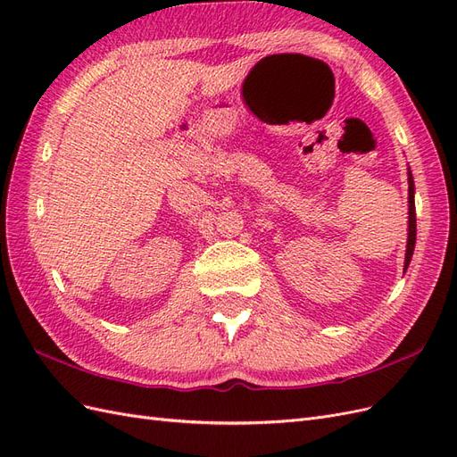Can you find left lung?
Instances as JSON below:
<instances>
[{"label":"left lung","mask_w":457,"mask_h":457,"mask_svg":"<svg viewBox=\"0 0 457 457\" xmlns=\"http://www.w3.org/2000/svg\"><path fill=\"white\" fill-rule=\"evenodd\" d=\"M413 195H416V185H413V177L408 168V242H406L404 272L411 261L413 247H416V202H413Z\"/></svg>","instance_id":"obj_1"}]
</instances>
